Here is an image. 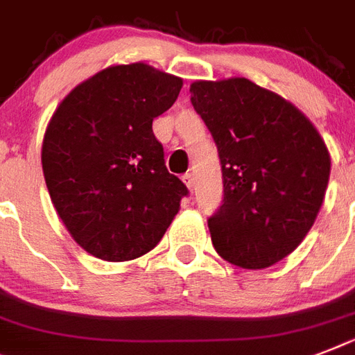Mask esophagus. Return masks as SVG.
<instances>
[{
	"instance_id": "esophagus-1",
	"label": "esophagus",
	"mask_w": 355,
	"mask_h": 355,
	"mask_svg": "<svg viewBox=\"0 0 355 355\" xmlns=\"http://www.w3.org/2000/svg\"><path fill=\"white\" fill-rule=\"evenodd\" d=\"M182 180H184V184H186V186H188V188L191 189V191H193V188H195L193 175H191V173H186V175H184V177H182Z\"/></svg>"
}]
</instances>
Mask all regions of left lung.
I'll return each mask as SVG.
<instances>
[{"label":"left lung","instance_id":"8db88e82","mask_svg":"<svg viewBox=\"0 0 355 355\" xmlns=\"http://www.w3.org/2000/svg\"><path fill=\"white\" fill-rule=\"evenodd\" d=\"M189 92L221 160L211 243L243 269L270 267L317 219L331 166L324 139L291 103L243 77L197 80Z\"/></svg>","mask_w":355,"mask_h":355}]
</instances>
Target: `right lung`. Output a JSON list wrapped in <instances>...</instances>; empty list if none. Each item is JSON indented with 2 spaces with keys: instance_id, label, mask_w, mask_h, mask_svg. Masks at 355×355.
<instances>
[{
  "instance_id": "1",
  "label": "right lung",
  "mask_w": 355,
  "mask_h": 355,
  "mask_svg": "<svg viewBox=\"0 0 355 355\" xmlns=\"http://www.w3.org/2000/svg\"><path fill=\"white\" fill-rule=\"evenodd\" d=\"M182 79L144 62L103 69L64 97L42 144L53 206L96 258L127 261L160 243L189 193L167 171L153 119Z\"/></svg>"
}]
</instances>
